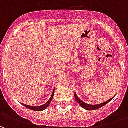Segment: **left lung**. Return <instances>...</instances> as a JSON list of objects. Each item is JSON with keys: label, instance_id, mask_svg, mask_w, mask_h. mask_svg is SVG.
Wrapping results in <instances>:
<instances>
[{"label": "left lung", "instance_id": "obj_1", "mask_svg": "<svg viewBox=\"0 0 128 128\" xmlns=\"http://www.w3.org/2000/svg\"><path fill=\"white\" fill-rule=\"evenodd\" d=\"M74 96H75V99L77 100V102L79 103V104L83 108H84V109H86V110H96V109H98V108H102V106H105L106 104H108V102H110V101H111V100L113 99V97H112V98H111V99H110L109 100H108V101H106V102H104V103L99 104L92 105V104H86V103H85V102H82V100L78 97L77 94L75 93H75H74Z\"/></svg>", "mask_w": 128, "mask_h": 128}]
</instances>
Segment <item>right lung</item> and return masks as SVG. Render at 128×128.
Returning <instances> with one entry per match:
<instances>
[{
  "label": "right lung",
  "instance_id": "right-lung-1",
  "mask_svg": "<svg viewBox=\"0 0 128 128\" xmlns=\"http://www.w3.org/2000/svg\"><path fill=\"white\" fill-rule=\"evenodd\" d=\"M53 94H54V91H53V93L51 94V96L50 97V99L48 100L47 102H46L44 104L42 105V106H29V105H26L24 104H22L24 106H25L27 108L30 109V110H35V111H42V110H45L48 106V105L50 104V103L52 101V99H53Z\"/></svg>",
  "mask_w": 128,
  "mask_h": 128
}]
</instances>
